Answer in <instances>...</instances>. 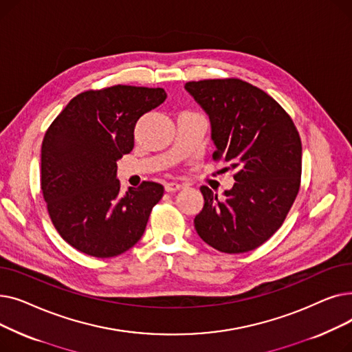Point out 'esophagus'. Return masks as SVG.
Listing matches in <instances>:
<instances>
[{"mask_svg":"<svg viewBox=\"0 0 352 352\" xmlns=\"http://www.w3.org/2000/svg\"><path fill=\"white\" fill-rule=\"evenodd\" d=\"M184 187L181 186V184H177V182H168L165 184V191L166 192H177V191H181Z\"/></svg>","mask_w":352,"mask_h":352,"instance_id":"obj_1","label":"esophagus"}]
</instances>
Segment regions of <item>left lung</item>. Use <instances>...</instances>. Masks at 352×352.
<instances>
[{
	"instance_id": "8db88e82",
	"label": "left lung",
	"mask_w": 352,
	"mask_h": 352,
	"mask_svg": "<svg viewBox=\"0 0 352 352\" xmlns=\"http://www.w3.org/2000/svg\"><path fill=\"white\" fill-rule=\"evenodd\" d=\"M186 89L206 109L214 161L228 162L234 187L224 198L202 186L198 235L227 254L248 252L276 232L300 191L302 146L287 111L263 89L239 78L190 81Z\"/></svg>"
}]
</instances>
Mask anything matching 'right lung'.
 I'll return each mask as SVG.
<instances>
[{
  "label": "right lung",
  "mask_w": 352,
  "mask_h": 352,
  "mask_svg": "<svg viewBox=\"0 0 352 352\" xmlns=\"http://www.w3.org/2000/svg\"><path fill=\"white\" fill-rule=\"evenodd\" d=\"M164 88L113 85L74 97L43 140L41 191L55 230L91 256H117L134 247L164 195L142 181L121 194L117 161L134 148L138 120L161 105Z\"/></svg>",
  "instance_id": "right-lung-1"
}]
</instances>
